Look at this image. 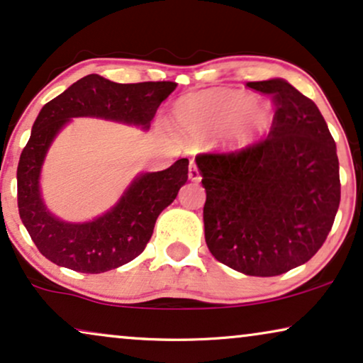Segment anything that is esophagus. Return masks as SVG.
Returning a JSON list of instances; mask_svg holds the SVG:
<instances>
[{
    "mask_svg": "<svg viewBox=\"0 0 363 363\" xmlns=\"http://www.w3.org/2000/svg\"><path fill=\"white\" fill-rule=\"evenodd\" d=\"M189 179H191V181H194V182L201 181L199 169H197V166H196V162H194V161H191V164H189Z\"/></svg>",
    "mask_w": 363,
    "mask_h": 363,
    "instance_id": "obj_1",
    "label": "esophagus"
}]
</instances>
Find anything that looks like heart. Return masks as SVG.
<instances>
[{
  "instance_id": "b5f03b06",
  "label": "heart",
  "mask_w": 363,
  "mask_h": 363,
  "mask_svg": "<svg viewBox=\"0 0 363 363\" xmlns=\"http://www.w3.org/2000/svg\"><path fill=\"white\" fill-rule=\"evenodd\" d=\"M172 116L177 131L189 138H206L224 128L220 141L229 151L252 146L272 124V109L265 101L234 89L186 96L177 101Z\"/></svg>"
}]
</instances>
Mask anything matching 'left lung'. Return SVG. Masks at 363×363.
<instances>
[{"instance_id": "left-lung-1", "label": "left lung", "mask_w": 363, "mask_h": 363, "mask_svg": "<svg viewBox=\"0 0 363 363\" xmlns=\"http://www.w3.org/2000/svg\"><path fill=\"white\" fill-rule=\"evenodd\" d=\"M272 94L265 141L230 154H201L204 234L211 254L245 275L272 277L311 260L340 204L337 147L320 111L286 79L247 83Z\"/></svg>"}]
</instances>
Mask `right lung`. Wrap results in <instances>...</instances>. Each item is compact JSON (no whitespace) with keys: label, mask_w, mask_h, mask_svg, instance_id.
Returning a JSON list of instances; mask_svg holds the SVG:
<instances>
[{"label":"right lung","mask_w":363,"mask_h":363,"mask_svg":"<svg viewBox=\"0 0 363 363\" xmlns=\"http://www.w3.org/2000/svg\"><path fill=\"white\" fill-rule=\"evenodd\" d=\"M176 83L119 84L88 74L43 106L18 164V209L33 242L51 262L76 272L101 274L131 262L151 239L157 217L186 184L189 161L179 159L157 172H141L104 214L67 222L48 209L41 169L52 141L72 118H98L147 131Z\"/></svg>","instance_id":"obj_1"}]
</instances>
